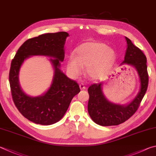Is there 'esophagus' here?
Instances as JSON below:
<instances>
[{"mask_svg":"<svg viewBox=\"0 0 156 156\" xmlns=\"http://www.w3.org/2000/svg\"><path fill=\"white\" fill-rule=\"evenodd\" d=\"M79 87H80V89L81 90H84V89H86V87H85V86H84V84H83V83H81V84H79Z\"/></svg>","mask_w":156,"mask_h":156,"instance_id":"obj_1","label":"esophagus"}]
</instances>
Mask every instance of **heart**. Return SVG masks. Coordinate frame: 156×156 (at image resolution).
<instances>
[{
	"mask_svg": "<svg viewBox=\"0 0 156 156\" xmlns=\"http://www.w3.org/2000/svg\"><path fill=\"white\" fill-rule=\"evenodd\" d=\"M116 58V52L111 47L98 41L86 42L76 49L74 55L67 60V69L73 77L82 74L86 66L87 75L92 79L102 76Z\"/></svg>",
	"mask_w": 156,
	"mask_h": 156,
	"instance_id": "b5f03b06",
	"label": "heart"
}]
</instances>
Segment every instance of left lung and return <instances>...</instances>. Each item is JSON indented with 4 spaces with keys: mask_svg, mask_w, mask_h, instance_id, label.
Masks as SVG:
<instances>
[{
    "mask_svg": "<svg viewBox=\"0 0 156 156\" xmlns=\"http://www.w3.org/2000/svg\"><path fill=\"white\" fill-rule=\"evenodd\" d=\"M127 48L124 60L121 65L134 67L139 77L140 89L135 98L127 104H115L110 101L104 95L102 90L103 83L91 84L88 89L89 100L88 112L91 119L101 126H117L125 122L136 111L148 87L147 58L138 48L132 44L126 37Z\"/></svg>",
    "mask_w": 156,
    "mask_h": 156,
    "instance_id": "8db88e82",
    "label": "left lung"
}]
</instances>
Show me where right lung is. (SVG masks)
Wrapping results in <instances>:
<instances>
[{
  "instance_id": "right-lung-1",
  "label": "right lung",
  "mask_w": 156,
  "mask_h": 156,
  "mask_svg": "<svg viewBox=\"0 0 156 156\" xmlns=\"http://www.w3.org/2000/svg\"><path fill=\"white\" fill-rule=\"evenodd\" d=\"M69 34L66 32L43 34L28 39L20 47L11 61L9 84L13 102L20 112L32 122L49 126L60 121L66 114L72 98L80 91L76 81L61 70L65 57V44ZM33 55H45L54 69L50 87L43 94L32 97L20 87L19 73L26 59Z\"/></svg>"
}]
</instances>
